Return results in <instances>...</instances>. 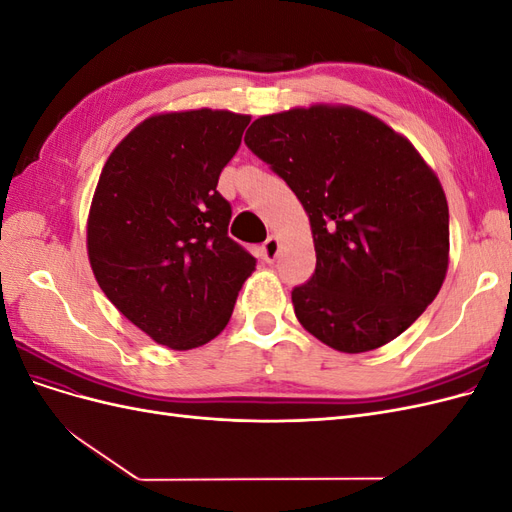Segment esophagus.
Instances as JSON below:
<instances>
[{"mask_svg":"<svg viewBox=\"0 0 512 512\" xmlns=\"http://www.w3.org/2000/svg\"><path fill=\"white\" fill-rule=\"evenodd\" d=\"M277 252H280V241L275 237H269L265 243H262V258L267 262H273L277 258Z\"/></svg>","mask_w":512,"mask_h":512,"instance_id":"esophagus-1","label":"esophagus"}]
</instances>
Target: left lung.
Segmentation results:
<instances>
[{"mask_svg":"<svg viewBox=\"0 0 512 512\" xmlns=\"http://www.w3.org/2000/svg\"><path fill=\"white\" fill-rule=\"evenodd\" d=\"M245 145L309 215L316 271L292 290L303 327L339 352L376 350L436 299L448 269V205L408 138L352 106L256 119Z\"/></svg>","mask_w":512,"mask_h":512,"instance_id":"left-lung-1","label":"left lung"}]
</instances>
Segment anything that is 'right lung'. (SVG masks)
<instances>
[{
    "mask_svg": "<svg viewBox=\"0 0 512 512\" xmlns=\"http://www.w3.org/2000/svg\"><path fill=\"white\" fill-rule=\"evenodd\" d=\"M247 115L166 113L145 119L108 156L87 222L102 292L153 342L198 348L220 335L256 258L228 237L218 192Z\"/></svg>",
    "mask_w": 512,
    "mask_h": 512,
    "instance_id": "obj_1",
    "label": "right lung"
}]
</instances>
